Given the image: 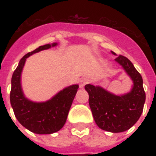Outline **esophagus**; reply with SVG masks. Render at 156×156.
<instances>
[{
    "label": "esophagus",
    "mask_w": 156,
    "mask_h": 156,
    "mask_svg": "<svg viewBox=\"0 0 156 156\" xmlns=\"http://www.w3.org/2000/svg\"><path fill=\"white\" fill-rule=\"evenodd\" d=\"M89 83V79L87 78H82L80 79V83H79V87L81 88H83L86 84H87Z\"/></svg>",
    "instance_id": "1"
}]
</instances>
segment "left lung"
<instances>
[{
    "instance_id": "obj_1",
    "label": "left lung",
    "mask_w": 156,
    "mask_h": 156,
    "mask_svg": "<svg viewBox=\"0 0 156 156\" xmlns=\"http://www.w3.org/2000/svg\"><path fill=\"white\" fill-rule=\"evenodd\" d=\"M116 55V53L112 52ZM115 61L121 65L132 79L130 92L116 95L99 86L87 84L89 104L95 123L100 129L112 133H121L130 129L143 112L146 100L143 78L128 58L120 55Z\"/></svg>"
}]
</instances>
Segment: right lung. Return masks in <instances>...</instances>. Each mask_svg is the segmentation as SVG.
<instances>
[{
	"instance_id": "1",
	"label": "right lung",
	"mask_w": 156,
	"mask_h": 156,
	"mask_svg": "<svg viewBox=\"0 0 156 156\" xmlns=\"http://www.w3.org/2000/svg\"><path fill=\"white\" fill-rule=\"evenodd\" d=\"M57 44H45L28 52L21 59L11 79L10 104L19 123L38 134H50L60 130L66 123L69 111L78 89V85L66 87L46 102L35 103L25 97L21 86V73L26 59L32 54Z\"/></svg>"
}]
</instances>
